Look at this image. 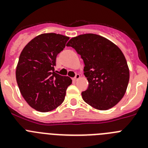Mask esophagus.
Listing matches in <instances>:
<instances>
[{
  "label": "esophagus",
  "mask_w": 148,
  "mask_h": 148,
  "mask_svg": "<svg viewBox=\"0 0 148 148\" xmlns=\"http://www.w3.org/2000/svg\"><path fill=\"white\" fill-rule=\"evenodd\" d=\"M79 78H80V75H79V74H76L75 78H73V80L74 81V82H76V81H78Z\"/></svg>",
  "instance_id": "34e87169"
}]
</instances>
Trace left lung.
I'll list each match as a JSON object with an SVG mask.
<instances>
[{"instance_id":"8db88e82","label":"left lung","mask_w":148,"mask_h":148,"mask_svg":"<svg viewBox=\"0 0 148 148\" xmlns=\"http://www.w3.org/2000/svg\"><path fill=\"white\" fill-rule=\"evenodd\" d=\"M66 46L75 49L85 65L84 74L89 86L82 92L83 100L99 110L118 104L126 92L130 78L121 49L106 38L92 33L72 38Z\"/></svg>"}]
</instances>
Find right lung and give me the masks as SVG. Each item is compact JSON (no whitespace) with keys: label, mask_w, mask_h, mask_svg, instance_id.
I'll return each mask as SVG.
<instances>
[{"label":"right lung","mask_w":148,"mask_h":148,"mask_svg":"<svg viewBox=\"0 0 148 148\" xmlns=\"http://www.w3.org/2000/svg\"><path fill=\"white\" fill-rule=\"evenodd\" d=\"M70 38L44 33L23 48L16 67V81L27 104L39 112H49L62 104L71 78L55 72L57 55Z\"/></svg>","instance_id":"obj_1"}]
</instances>
